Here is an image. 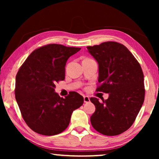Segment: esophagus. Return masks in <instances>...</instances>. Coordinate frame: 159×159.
Segmentation results:
<instances>
[{"label":"esophagus","mask_w":159,"mask_h":159,"mask_svg":"<svg viewBox=\"0 0 159 159\" xmlns=\"http://www.w3.org/2000/svg\"><path fill=\"white\" fill-rule=\"evenodd\" d=\"M83 99H84V102L85 103H88V102H89L90 100V98L88 96H84L83 97Z\"/></svg>","instance_id":"34e87169"}]
</instances>
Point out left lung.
<instances>
[{
  "label": "left lung",
  "instance_id": "1",
  "mask_svg": "<svg viewBox=\"0 0 159 159\" xmlns=\"http://www.w3.org/2000/svg\"><path fill=\"white\" fill-rule=\"evenodd\" d=\"M98 61L97 91L109 93L102 102L91 98L95 111L90 122L97 131L108 136L123 133L133 125L144 99V74L140 65L124 45L114 41L87 47Z\"/></svg>",
  "mask_w": 159,
  "mask_h": 159
}]
</instances>
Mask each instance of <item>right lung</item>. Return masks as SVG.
<instances>
[{
	"label": "right lung",
	"mask_w": 159,
	"mask_h": 159,
	"mask_svg": "<svg viewBox=\"0 0 159 159\" xmlns=\"http://www.w3.org/2000/svg\"><path fill=\"white\" fill-rule=\"evenodd\" d=\"M80 48L49 44L35 50L16 76L15 99L26 124L43 135H55L68 127L73 111L83 98L70 92L65 98L55 92V83L65 78L66 61Z\"/></svg>",
	"instance_id": "add662e5"
}]
</instances>
